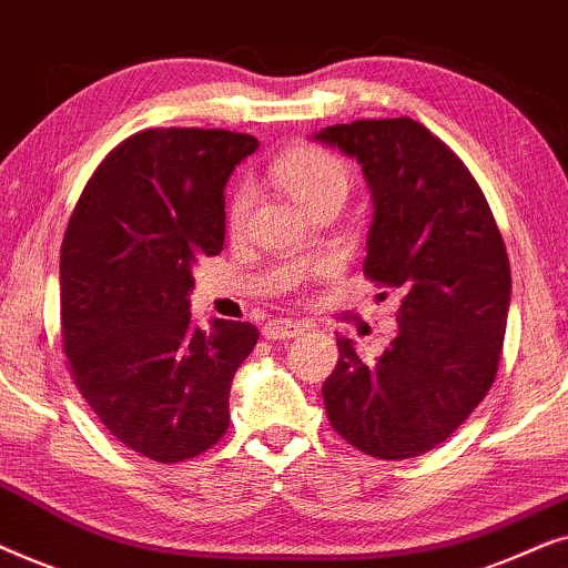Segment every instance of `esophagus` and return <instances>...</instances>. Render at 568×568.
Here are the masks:
<instances>
[{
    "label": "esophagus",
    "instance_id": "esophagus-1",
    "mask_svg": "<svg viewBox=\"0 0 568 568\" xmlns=\"http://www.w3.org/2000/svg\"><path fill=\"white\" fill-rule=\"evenodd\" d=\"M300 333H305V323L290 321V317H276V321H268L266 325H263V336L271 341L297 338Z\"/></svg>",
    "mask_w": 568,
    "mask_h": 568
}]
</instances>
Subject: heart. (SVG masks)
I'll list each match as a JSON object with an SVG mask.
<instances>
[{
  "mask_svg": "<svg viewBox=\"0 0 568 568\" xmlns=\"http://www.w3.org/2000/svg\"><path fill=\"white\" fill-rule=\"evenodd\" d=\"M271 173L282 189L305 209L321 199L323 193L338 191L346 196L348 189V168L341 162L336 154L317 150V146H294L282 154L271 168ZM247 209H251V191L237 189L230 199V224L240 227L245 220Z\"/></svg>",
  "mask_w": 568,
  "mask_h": 568,
  "instance_id": "obj_1",
  "label": "heart"
}]
</instances>
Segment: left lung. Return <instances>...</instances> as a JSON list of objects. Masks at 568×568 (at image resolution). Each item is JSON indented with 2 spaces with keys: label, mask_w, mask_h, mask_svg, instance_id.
Wrapping results in <instances>:
<instances>
[{
  "label": "left lung",
  "mask_w": 568,
  "mask_h": 568,
  "mask_svg": "<svg viewBox=\"0 0 568 568\" xmlns=\"http://www.w3.org/2000/svg\"><path fill=\"white\" fill-rule=\"evenodd\" d=\"M313 139L362 165L375 206L364 274L403 292L398 336L375 362L338 338L325 410L362 453L424 455L473 414L499 369L507 247L468 168L418 121L336 123Z\"/></svg>",
  "instance_id": "left-lung-1"
}]
</instances>
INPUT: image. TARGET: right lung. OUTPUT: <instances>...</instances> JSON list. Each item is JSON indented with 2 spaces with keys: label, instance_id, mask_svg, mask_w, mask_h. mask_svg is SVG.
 Returning <instances> with one entry per match:
<instances>
[{
  "label": "right lung",
  "instance_id": "obj_1",
  "mask_svg": "<svg viewBox=\"0 0 568 568\" xmlns=\"http://www.w3.org/2000/svg\"><path fill=\"white\" fill-rule=\"evenodd\" d=\"M258 139L222 129L129 136L84 185L61 243V338L115 439L158 463L220 442L251 323L191 321L193 266L224 245V189Z\"/></svg>",
  "mask_w": 568,
  "mask_h": 568
}]
</instances>
